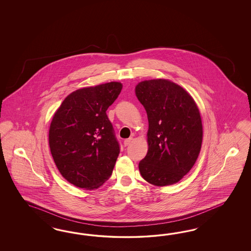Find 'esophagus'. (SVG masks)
Masks as SVG:
<instances>
[{
  "instance_id": "esophagus-1",
  "label": "esophagus",
  "mask_w": 251,
  "mask_h": 251,
  "mask_svg": "<svg viewBox=\"0 0 251 251\" xmlns=\"http://www.w3.org/2000/svg\"><path fill=\"white\" fill-rule=\"evenodd\" d=\"M133 141V138H129V139H126L125 141H124V145L125 146H128V145H130L131 144V142Z\"/></svg>"
}]
</instances>
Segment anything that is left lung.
<instances>
[{
	"label": "left lung",
	"instance_id": "obj_1",
	"mask_svg": "<svg viewBox=\"0 0 251 251\" xmlns=\"http://www.w3.org/2000/svg\"><path fill=\"white\" fill-rule=\"evenodd\" d=\"M135 94L149 122L148 152L139 163L140 173L158 187L178 182L194 166L201 147L197 105L181 86L166 79L143 81Z\"/></svg>",
	"mask_w": 251,
	"mask_h": 251
}]
</instances>
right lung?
Returning a JSON list of instances; mask_svg holds the SVG:
<instances>
[{"instance_id":"right-lung-1","label":"right lung","mask_w":251,"mask_h":251,"mask_svg":"<svg viewBox=\"0 0 251 251\" xmlns=\"http://www.w3.org/2000/svg\"><path fill=\"white\" fill-rule=\"evenodd\" d=\"M122 89L118 82L78 89L54 114L50 152L61 176L78 188L98 189L112 174L120 144L106 111Z\"/></svg>"}]
</instances>
